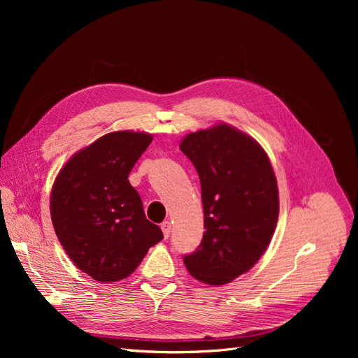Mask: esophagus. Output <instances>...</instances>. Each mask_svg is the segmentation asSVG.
Returning a JSON list of instances; mask_svg holds the SVG:
<instances>
[{"label":"esophagus","instance_id":"esophagus-1","mask_svg":"<svg viewBox=\"0 0 358 358\" xmlns=\"http://www.w3.org/2000/svg\"><path fill=\"white\" fill-rule=\"evenodd\" d=\"M161 229H162V232H164V236L168 238L169 234H171V223H169L168 220L162 222V223H161Z\"/></svg>","mask_w":358,"mask_h":358}]
</instances>
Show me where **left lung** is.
<instances>
[{"label": "left lung", "mask_w": 358, "mask_h": 358, "mask_svg": "<svg viewBox=\"0 0 358 358\" xmlns=\"http://www.w3.org/2000/svg\"><path fill=\"white\" fill-rule=\"evenodd\" d=\"M180 149L200 178L206 229L184 266L206 285H227L255 264L273 238L274 171L259 143L228 124L190 134Z\"/></svg>", "instance_id": "left-lung-1"}]
</instances>
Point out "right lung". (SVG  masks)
<instances>
[{
    "label": "right lung",
    "instance_id": "obj_1",
    "mask_svg": "<svg viewBox=\"0 0 358 358\" xmlns=\"http://www.w3.org/2000/svg\"><path fill=\"white\" fill-rule=\"evenodd\" d=\"M152 136L113 131L75 154L50 196L52 223L80 270L101 283L126 278L164 235L127 177Z\"/></svg>",
    "mask_w": 358,
    "mask_h": 358
}]
</instances>
